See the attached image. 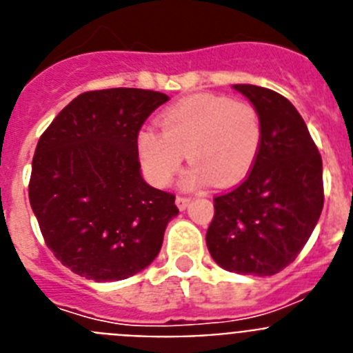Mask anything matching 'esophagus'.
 <instances>
[{
    "instance_id": "1",
    "label": "esophagus",
    "mask_w": 353,
    "mask_h": 353,
    "mask_svg": "<svg viewBox=\"0 0 353 353\" xmlns=\"http://www.w3.org/2000/svg\"><path fill=\"white\" fill-rule=\"evenodd\" d=\"M174 201H176V207H179L180 210H185V208L189 207V203H191V199L185 198V196H176Z\"/></svg>"
}]
</instances>
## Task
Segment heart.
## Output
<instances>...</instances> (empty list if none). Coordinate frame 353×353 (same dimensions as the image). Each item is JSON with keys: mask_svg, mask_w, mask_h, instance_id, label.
Returning a JSON list of instances; mask_svg holds the SVG:
<instances>
[{"mask_svg": "<svg viewBox=\"0 0 353 353\" xmlns=\"http://www.w3.org/2000/svg\"><path fill=\"white\" fill-rule=\"evenodd\" d=\"M162 130L143 127L138 154L148 179L164 187L179 173L183 159L194 162L183 174V189H198L210 180L228 187L254 166L261 145L256 109L224 95L187 97L161 114Z\"/></svg>", "mask_w": 353, "mask_h": 353, "instance_id": "b5f03b06", "label": "heart"}]
</instances>
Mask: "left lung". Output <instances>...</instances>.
I'll return each mask as SVG.
<instances>
[{
	"mask_svg": "<svg viewBox=\"0 0 353 353\" xmlns=\"http://www.w3.org/2000/svg\"><path fill=\"white\" fill-rule=\"evenodd\" d=\"M261 121V145L248 179L214 198L210 256L228 272L274 276L310 240L323 208L322 155L292 102L254 84H233Z\"/></svg>",
	"mask_w": 353,
	"mask_h": 353,
	"instance_id": "left-lung-1",
	"label": "left lung"
}]
</instances>
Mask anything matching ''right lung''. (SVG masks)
Masks as SVG:
<instances>
[{
	"instance_id": "add662e5",
	"label": "right lung",
	"mask_w": 353,
	"mask_h": 353,
	"mask_svg": "<svg viewBox=\"0 0 353 353\" xmlns=\"http://www.w3.org/2000/svg\"><path fill=\"white\" fill-rule=\"evenodd\" d=\"M168 101L139 88L81 93L40 136L30 203L48 248L77 276L120 281L157 258L179 208L143 179L138 132Z\"/></svg>"
}]
</instances>
